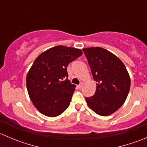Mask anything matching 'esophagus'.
Segmentation results:
<instances>
[{"label": "esophagus", "instance_id": "esophagus-1", "mask_svg": "<svg viewBox=\"0 0 147 147\" xmlns=\"http://www.w3.org/2000/svg\"><path fill=\"white\" fill-rule=\"evenodd\" d=\"M83 86H84V84H83V83L82 82V83H80V84L78 86V88H79V89H82L83 87Z\"/></svg>", "mask_w": 147, "mask_h": 147}]
</instances>
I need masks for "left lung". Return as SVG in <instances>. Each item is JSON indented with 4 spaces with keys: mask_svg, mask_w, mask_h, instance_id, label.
Returning a JSON list of instances; mask_svg holds the SVG:
<instances>
[{
    "mask_svg": "<svg viewBox=\"0 0 147 147\" xmlns=\"http://www.w3.org/2000/svg\"><path fill=\"white\" fill-rule=\"evenodd\" d=\"M91 68L96 92L86 97L96 114L108 116L116 112L128 96L131 80L125 65L115 55L100 47L82 49Z\"/></svg>",
    "mask_w": 147,
    "mask_h": 147,
    "instance_id": "8db88e82",
    "label": "left lung"
}]
</instances>
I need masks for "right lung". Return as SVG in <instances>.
Wrapping results in <instances>:
<instances>
[{"mask_svg":"<svg viewBox=\"0 0 147 147\" xmlns=\"http://www.w3.org/2000/svg\"><path fill=\"white\" fill-rule=\"evenodd\" d=\"M82 54L80 49L57 45L41 53L26 77L29 97L42 115L55 117L69 107L76 86L68 78L67 67Z\"/></svg>","mask_w":147,"mask_h":147,"instance_id":"add662e5","label":"right lung"}]
</instances>
